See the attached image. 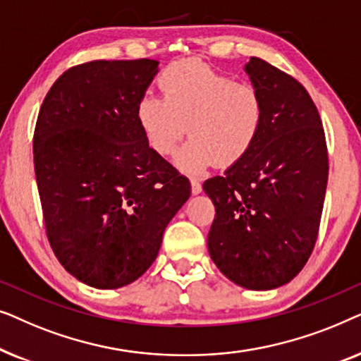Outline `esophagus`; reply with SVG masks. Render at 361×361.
Here are the masks:
<instances>
[{"mask_svg": "<svg viewBox=\"0 0 361 361\" xmlns=\"http://www.w3.org/2000/svg\"><path fill=\"white\" fill-rule=\"evenodd\" d=\"M190 187H192V194H200L202 192V184L197 177H190Z\"/></svg>", "mask_w": 361, "mask_h": 361, "instance_id": "esophagus-1", "label": "esophagus"}]
</instances>
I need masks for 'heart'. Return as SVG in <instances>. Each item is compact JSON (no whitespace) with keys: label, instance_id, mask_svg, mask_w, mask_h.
Returning <instances> with one entry per match:
<instances>
[{"label":"heart","instance_id":"heart-1","mask_svg":"<svg viewBox=\"0 0 361 361\" xmlns=\"http://www.w3.org/2000/svg\"><path fill=\"white\" fill-rule=\"evenodd\" d=\"M162 95L145 93L136 105V120L147 145L171 156L189 131L179 166L199 172L215 162L233 166L248 154L263 130L266 108L251 83L235 82L194 59L177 61L159 75Z\"/></svg>","mask_w":361,"mask_h":361}]
</instances>
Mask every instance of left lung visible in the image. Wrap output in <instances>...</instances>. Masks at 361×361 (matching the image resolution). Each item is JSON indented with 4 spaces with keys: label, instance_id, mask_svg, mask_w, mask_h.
<instances>
[{
    "label": "left lung",
    "instance_id": "1",
    "mask_svg": "<svg viewBox=\"0 0 361 361\" xmlns=\"http://www.w3.org/2000/svg\"><path fill=\"white\" fill-rule=\"evenodd\" d=\"M266 118L258 141L224 176L204 182L215 205L210 258L246 289L279 288L312 255L329 154L317 106L300 82L259 57L246 66Z\"/></svg>",
    "mask_w": 361,
    "mask_h": 361
}]
</instances>
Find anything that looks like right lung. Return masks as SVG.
<instances>
[{
	"instance_id": "right-lung-1",
	"label": "right lung",
	"mask_w": 361,
	"mask_h": 361,
	"mask_svg": "<svg viewBox=\"0 0 361 361\" xmlns=\"http://www.w3.org/2000/svg\"><path fill=\"white\" fill-rule=\"evenodd\" d=\"M157 61L73 66L44 98L34 171L54 255L78 281L116 289L146 273L190 182L149 147L136 105Z\"/></svg>"
}]
</instances>
